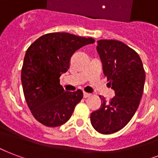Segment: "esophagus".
<instances>
[{
	"label": "esophagus",
	"instance_id": "34e87169",
	"mask_svg": "<svg viewBox=\"0 0 158 158\" xmlns=\"http://www.w3.org/2000/svg\"><path fill=\"white\" fill-rule=\"evenodd\" d=\"M90 96H91V94H90V93H87V92H83V97H85V98L90 97Z\"/></svg>",
	"mask_w": 158,
	"mask_h": 158
}]
</instances>
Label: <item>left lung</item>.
<instances>
[{
    "mask_svg": "<svg viewBox=\"0 0 158 158\" xmlns=\"http://www.w3.org/2000/svg\"><path fill=\"white\" fill-rule=\"evenodd\" d=\"M97 52L115 97L107 102L99 96L102 106L91 113V123L98 132L111 134L123 129L135 114L142 98L146 75L139 55L122 41H97Z\"/></svg>",
    "mask_w": 158,
    "mask_h": 158,
    "instance_id": "1",
    "label": "left lung"
}]
</instances>
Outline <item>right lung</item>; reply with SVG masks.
I'll return each mask as SVG.
<instances>
[{
  "label": "right lung",
  "mask_w": 158,
  "mask_h": 158,
  "mask_svg": "<svg viewBox=\"0 0 158 158\" xmlns=\"http://www.w3.org/2000/svg\"><path fill=\"white\" fill-rule=\"evenodd\" d=\"M94 39L66 32L41 35L27 49L21 69L25 98L35 119L56 127L72 117L83 93L81 90L66 92L59 77L69 69L72 56Z\"/></svg>",
  "instance_id": "right-lung-1"
}]
</instances>
